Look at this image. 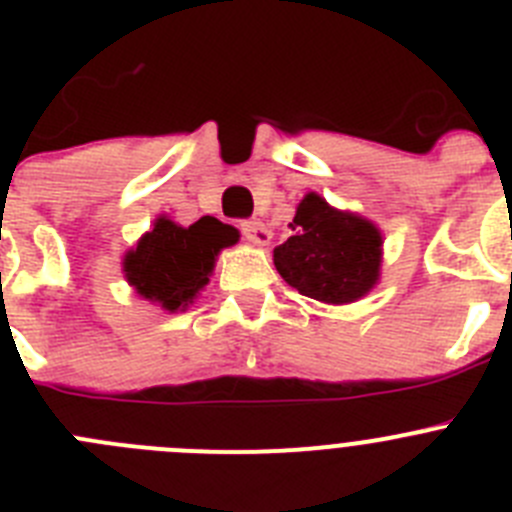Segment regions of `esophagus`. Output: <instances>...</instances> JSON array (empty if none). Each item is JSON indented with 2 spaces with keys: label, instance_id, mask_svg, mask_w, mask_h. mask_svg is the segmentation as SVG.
Here are the masks:
<instances>
[{
  "label": "esophagus",
  "instance_id": "obj_1",
  "mask_svg": "<svg viewBox=\"0 0 512 512\" xmlns=\"http://www.w3.org/2000/svg\"><path fill=\"white\" fill-rule=\"evenodd\" d=\"M241 230L243 238H246L248 243H253V246H269L271 230L266 228L261 220H246V223H241Z\"/></svg>",
  "mask_w": 512,
  "mask_h": 512
}]
</instances>
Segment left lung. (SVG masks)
Returning a JSON list of instances; mask_svg holds the SVG:
<instances>
[{
  "label": "left lung",
  "instance_id": "left-lung-1",
  "mask_svg": "<svg viewBox=\"0 0 512 512\" xmlns=\"http://www.w3.org/2000/svg\"><path fill=\"white\" fill-rule=\"evenodd\" d=\"M289 228L292 235L274 248V266L300 295L348 305L379 284L384 238L369 217L338 210L318 192H307Z\"/></svg>",
  "mask_w": 512,
  "mask_h": 512
}]
</instances>
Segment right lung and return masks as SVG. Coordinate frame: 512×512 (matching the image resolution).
Instances as JSON below:
<instances>
[{
    "instance_id": "add662e5",
    "label": "right lung",
    "mask_w": 512,
    "mask_h": 512,
    "mask_svg": "<svg viewBox=\"0 0 512 512\" xmlns=\"http://www.w3.org/2000/svg\"><path fill=\"white\" fill-rule=\"evenodd\" d=\"M238 238V230L217 217L205 215L184 228L158 215L153 228L122 256V271L135 295L166 312H184L210 284L220 251Z\"/></svg>"
}]
</instances>
